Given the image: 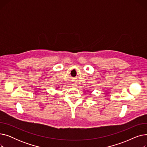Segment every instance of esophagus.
<instances>
[{
  "label": "esophagus",
  "instance_id": "34e87169",
  "mask_svg": "<svg viewBox=\"0 0 147 147\" xmlns=\"http://www.w3.org/2000/svg\"><path fill=\"white\" fill-rule=\"evenodd\" d=\"M73 84V86H76V84Z\"/></svg>",
  "mask_w": 147,
  "mask_h": 147
}]
</instances>
